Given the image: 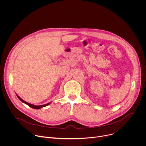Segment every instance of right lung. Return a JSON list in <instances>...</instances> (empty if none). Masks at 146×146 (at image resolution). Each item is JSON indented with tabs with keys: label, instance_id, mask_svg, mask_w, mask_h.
<instances>
[{
	"label": "right lung",
	"instance_id": "add662e5",
	"mask_svg": "<svg viewBox=\"0 0 146 146\" xmlns=\"http://www.w3.org/2000/svg\"><path fill=\"white\" fill-rule=\"evenodd\" d=\"M17 95V97H18V98L22 102H23V103H25V104H27V105H28L29 107H31V108H33V109H41V108H43V107H46V106H48V105H49L50 104V103L51 102H50V103H47V104H45V105H40V106H36V105H32V104H31V103H28V102H25V100H24L23 99H22L17 94H16Z\"/></svg>",
	"mask_w": 146,
	"mask_h": 146
}]
</instances>
